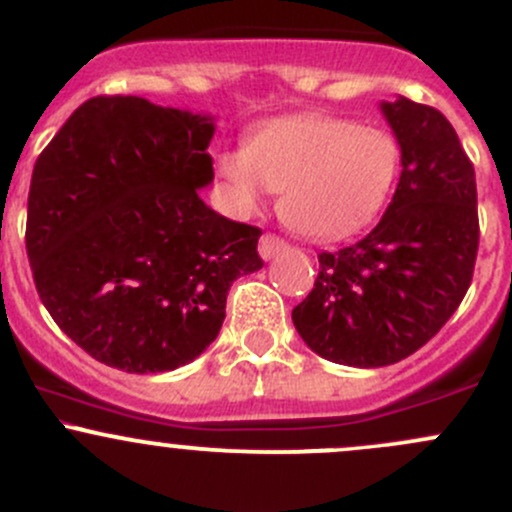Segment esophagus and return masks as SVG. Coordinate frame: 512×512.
I'll list each match as a JSON object with an SVG mask.
<instances>
[{
  "mask_svg": "<svg viewBox=\"0 0 512 512\" xmlns=\"http://www.w3.org/2000/svg\"><path fill=\"white\" fill-rule=\"evenodd\" d=\"M287 250V242L282 240V237L277 235H262L260 240V257L262 260H272V257H277L280 252Z\"/></svg>",
  "mask_w": 512,
  "mask_h": 512,
  "instance_id": "1",
  "label": "esophagus"
}]
</instances>
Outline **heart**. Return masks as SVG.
Masks as SVG:
<instances>
[{"label":"heart","instance_id":"b5f03b06","mask_svg":"<svg viewBox=\"0 0 512 512\" xmlns=\"http://www.w3.org/2000/svg\"><path fill=\"white\" fill-rule=\"evenodd\" d=\"M399 163L391 133L322 113L262 123L215 158L240 213H257L282 190V220L312 240H342L369 225L394 190Z\"/></svg>","mask_w":512,"mask_h":512}]
</instances>
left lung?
Returning <instances> with one entry per match:
<instances>
[{
    "label": "left lung",
    "instance_id": "left-lung-1",
    "mask_svg": "<svg viewBox=\"0 0 512 512\" xmlns=\"http://www.w3.org/2000/svg\"><path fill=\"white\" fill-rule=\"evenodd\" d=\"M401 148V178L379 225L319 255V277L292 309L322 359L376 369L421 349L471 287L478 252L476 170L441 111L381 103Z\"/></svg>",
    "mask_w": 512,
    "mask_h": 512
}]
</instances>
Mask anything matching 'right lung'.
<instances>
[{
	"label": "right lung",
	"mask_w": 512,
	"mask_h": 512,
	"mask_svg": "<svg viewBox=\"0 0 512 512\" xmlns=\"http://www.w3.org/2000/svg\"><path fill=\"white\" fill-rule=\"evenodd\" d=\"M215 118L141 96L81 103L32 173L27 255L36 289L86 354L128 374L198 359L227 289L262 267V230L227 220L213 183Z\"/></svg>",
	"instance_id": "1"
}]
</instances>
